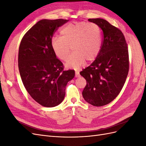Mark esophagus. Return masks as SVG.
<instances>
[{
	"mask_svg": "<svg viewBox=\"0 0 146 146\" xmlns=\"http://www.w3.org/2000/svg\"><path fill=\"white\" fill-rule=\"evenodd\" d=\"M80 73H79V71H76V77H80Z\"/></svg>",
	"mask_w": 146,
	"mask_h": 146,
	"instance_id": "esophagus-1",
	"label": "esophagus"
}]
</instances>
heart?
<instances>
[{
    "mask_svg": "<svg viewBox=\"0 0 146 146\" xmlns=\"http://www.w3.org/2000/svg\"><path fill=\"white\" fill-rule=\"evenodd\" d=\"M102 45L100 30L98 25L86 22H73L60 31V37H54L51 47L55 56L66 61L68 58L70 46L74 52L70 56L66 66L78 69L85 60H94L99 54Z\"/></svg>",
    "mask_w": 146,
    "mask_h": 146,
    "instance_id": "b5f03b06",
    "label": "heart"
}]
</instances>
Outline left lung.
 Returning <instances> with one entry per match:
<instances>
[{
    "instance_id": "left-lung-1",
    "label": "left lung",
    "mask_w": 146,
    "mask_h": 146,
    "mask_svg": "<svg viewBox=\"0 0 146 146\" xmlns=\"http://www.w3.org/2000/svg\"><path fill=\"white\" fill-rule=\"evenodd\" d=\"M103 32L99 54L80 74L86 80L84 99L95 107L111 102L121 92L129 72V51L121 31L100 18L89 19Z\"/></svg>"
}]
</instances>
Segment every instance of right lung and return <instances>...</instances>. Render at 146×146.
<instances>
[{
  "label": "right lung",
  "instance_id": "right-lung-1",
  "mask_svg": "<svg viewBox=\"0 0 146 146\" xmlns=\"http://www.w3.org/2000/svg\"><path fill=\"white\" fill-rule=\"evenodd\" d=\"M69 20L42 19L26 33L19 48L18 67L22 81L32 98L45 107L62 102L74 70H63L51 47L53 35Z\"/></svg>",
  "mask_w": 146,
  "mask_h": 146
}]
</instances>
